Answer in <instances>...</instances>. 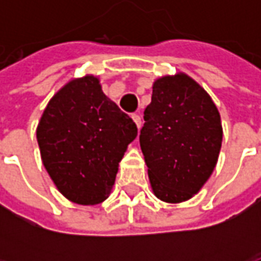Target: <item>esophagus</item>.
Here are the masks:
<instances>
[{
    "label": "esophagus",
    "mask_w": 261,
    "mask_h": 261,
    "mask_svg": "<svg viewBox=\"0 0 261 261\" xmlns=\"http://www.w3.org/2000/svg\"><path fill=\"white\" fill-rule=\"evenodd\" d=\"M131 117H133V120H134V121H136L137 127H138V128H141V125H142L141 116H140V114H133V116H131Z\"/></svg>",
    "instance_id": "obj_1"
}]
</instances>
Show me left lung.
Segmentation results:
<instances>
[{"mask_svg":"<svg viewBox=\"0 0 261 261\" xmlns=\"http://www.w3.org/2000/svg\"><path fill=\"white\" fill-rule=\"evenodd\" d=\"M140 134L155 196L181 202L200 192L213 173L222 144L221 116L207 92L189 75L153 82Z\"/></svg>","mask_w":261,"mask_h":261,"instance_id":"8db88e82","label":"left lung"}]
</instances>
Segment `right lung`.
<instances>
[{
  "label": "right lung",
  "mask_w": 261,
  "mask_h": 261,
  "mask_svg": "<svg viewBox=\"0 0 261 261\" xmlns=\"http://www.w3.org/2000/svg\"><path fill=\"white\" fill-rule=\"evenodd\" d=\"M44 168L69 201L93 205L109 197L137 125L93 75L67 82L44 109L36 130Z\"/></svg>",
  "instance_id": "obj_1"
}]
</instances>
